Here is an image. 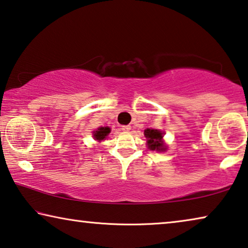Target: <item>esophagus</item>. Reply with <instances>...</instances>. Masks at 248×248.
I'll return each instance as SVG.
<instances>
[{"label":"esophagus","mask_w":248,"mask_h":248,"mask_svg":"<svg viewBox=\"0 0 248 248\" xmlns=\"http://www.w3.org/2000/svg\"><path fill=\"white\" fill-rule=\"evenodd\" d=\"M121 129H123V131H124V132H128V131H130V130H131V127H130V125L125 124V125H123V127H121Z\"/></svg>","instance_id":"1"}]
</instances>
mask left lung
Wrapping results in <instances>:
<instances>
[{"instance_id":"left-lung-1","label":"left lung","mask_w":248,"mask_h":248,"mask_svg":"<svg viewBox=\"0 0 248 248\" xmlns=\"http://www.w3.org/2000/svg\"><path fill=\"white\" fill-rule=\"evenodd\" d=\"M145 136L148 143V148L151 150H165L166 147L164 146V142H162V134L159 130H156V129H146L145 130Z\"/></svg>"}]
</instances>
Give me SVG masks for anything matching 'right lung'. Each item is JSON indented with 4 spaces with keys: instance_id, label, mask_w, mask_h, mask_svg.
<instances>
[{
    "instance_id": "1",
    "label": "right lung",
    "mask_w": 248,
    "mask_h": 248,
    "mask_svg": "<svg viewBox=\"0 0 248 248\" xmlns=\"http://www.w3.org/2000/svg\"><path fill=\"white\" fill-rule=\"evenodd\" d=\"M109 132H110V129L108 127H101L94 132V138L100 141V140L105 139L106 137L109 135Z\"/></svg>"
}]
</instances>
